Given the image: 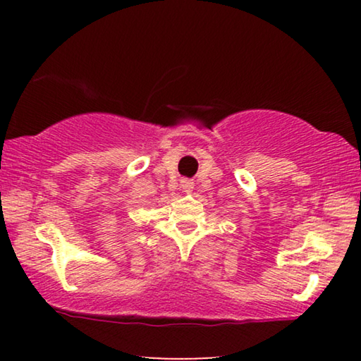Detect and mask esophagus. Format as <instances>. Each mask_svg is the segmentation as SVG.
<instances>
[{
	"label": "esophagus",
	"mask_w": 361,
	"mask_h": 361,
	"mask_svg": "<svg viewBox=\"0 0 361 361\" xmlns=\"http://www.w3.org/2000/svg\"><path fill=\"white\" fill-rule=\"evenodd\" d=\"M181 186L185 189V192H191L194 189V181L192 180H188V178H183L181 180Z\"/></svg>",
	"instance_id": "esophagus-1"
}]
</instances>
